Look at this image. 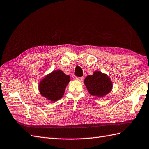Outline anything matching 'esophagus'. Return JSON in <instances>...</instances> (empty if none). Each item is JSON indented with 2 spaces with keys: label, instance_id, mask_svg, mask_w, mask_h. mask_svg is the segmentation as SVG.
Listing matches in <instances>:
<instances>
[{
  "label": "esophagus",
  "instance_id": "1",
  "mask_svg": "<svg viewBox=\"0 0 149 149\" xmlns=\"http://www.w3.org/2000/svg\"><path fill=\"white\" fill-rule=\"evenodd\" d=\"M75 79L77 81H78L81 82L83 80V77H77L75 78Z\"/></svg>",
  "mask_w": 149,
  "mask_h": 149
}]
</instances>
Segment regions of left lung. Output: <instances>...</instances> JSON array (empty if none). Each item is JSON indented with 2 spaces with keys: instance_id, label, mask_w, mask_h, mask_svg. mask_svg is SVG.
<instances>
[{
  "instance_id": "obj_1",
  "label": "left lung",
  "mask_w": 149,
  "mask_h": 149,
  "mask_svg": "<svg viewBox=\"0 0 149 149\" xmlns=\"http://www.w3.org/2000/svg\"><path fill=\"white\" fill-rule=\"evenodd\" d=\"M84 84L89 94L98 98H102L112 91L113 84L108 75L96 70L84 79Z\"/></svg>"
}]
</instances>
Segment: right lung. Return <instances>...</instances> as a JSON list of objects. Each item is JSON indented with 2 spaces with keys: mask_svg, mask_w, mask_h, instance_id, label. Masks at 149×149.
I'll use <instances>...</instances> for the list:
<instances>
[{
  "mask_svg": "<svg viewBox=\"0 0 149 149\" xmlns=\"http://www.w3.org/2000/svg\"><path fill=\"white\" fill-rule=\"evenodd\" d=\"M70 81V75L61 70H54L41 79L38 86L39 91L44 98L54 102L63 97Z\"/></svg>",
  "mask_w": 149,
  "mask_h": 149,
  "instance_id": "right-lung-1",
  "label": "right lung"
}]
</instances>
